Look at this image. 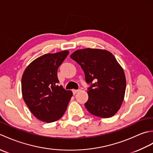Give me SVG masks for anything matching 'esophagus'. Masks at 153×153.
<instances>
[{
	"label": "esophagus",
	"mask_w": 153,
	"mask_h": 153,
	"mask_svg": "<svg viewBox=\"0 0 153 153\" xmlns=\"http://www.w3.org/2000/svg\"><path fill=\"white\" fill-rule=\"evenodd\" d=\"M79 91H80V90H76V89H74V90L72 91V92H73V94H74V95H76V94L77 93H78Z\"/></svg>",
	"instance_id": "esophagus-1"
}]
</instances>
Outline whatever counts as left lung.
<instances>
[{"mask_svg": "<svg viewBox=\"0 0 153 153\" xmlns=\"http://www.w3.org/2000/svg\"><path fill=\"white\" fill-rule=\"evenodd\" d=\"M85 73L88 100L85 106L93 115L106 118L118 111L124 99L126 80L123 68L114 56L106 50L83 48L70 55Z\"/></svg>", "mask_w": 153, "mask_h": 153, "instance_id": "left-lung-1", "label": "left lung"}]
</instances>
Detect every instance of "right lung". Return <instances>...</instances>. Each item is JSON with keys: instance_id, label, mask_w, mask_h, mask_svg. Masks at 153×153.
Segmentation results:
<instances>
[{"instance_id": "obj_1", "label": "right lung", "mask_w": 153, "mask_h": 153, "mask_svg": "<svg viewBox=\"0 0 153 153\" xmlns=\"http://www.w3.org/2000/svg\"><path fill=\"white\" fill-rule=\"evenodd\" d=\"M68 51L38 57L25 68L22 77V93L31 113L41 121L51 123L64 115L72 97L59 83L57 70Z\"/></svg>"}]
</instances>
